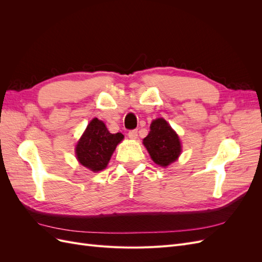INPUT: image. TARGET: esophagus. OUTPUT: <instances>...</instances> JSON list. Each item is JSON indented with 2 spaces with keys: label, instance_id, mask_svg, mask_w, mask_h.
Masks as SVG:
<instances>
[{
  "label": "esophagus",
  "instance_id": "34e87169",
  "mask_svg": "<svg viewBox=\"0 0 262 262\" xmlns=\"http://www.w3.org/2000/svg\"><path fill=\"white\" fill-rule=\"evenodd\" d=\"M128 136H129L130 139L136 140L138 138V130H131V131H129Z\"/></svg>",
  "mask_w": 262,
  "mask_h": 262
}]
</instances>
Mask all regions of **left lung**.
Instances as JSON below:
<instances>
[{
  "label": "left lung",
  "instance_id": "8db88e82",
  "mask_svg": "<svg viewBox=\"0 0 262 262\" xmlns=\"http://www.w3.org/2000/svg\"><path fill=\"white\" fill-rule=\"evenodd\" d=\"M143 144L152 160L163 167L175 162L181 153L178 136L163 118L156 119L150 124V131Z\"/></svg>",
  "mask_w": 262,
  "mask_h": 262
}]
</instances>
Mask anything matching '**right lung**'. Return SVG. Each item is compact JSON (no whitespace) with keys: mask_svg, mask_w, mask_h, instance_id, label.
Returning <instances> with one entry per match:
<instances>
[{"mask_svg":"<svg viewBox=\"0 0 262 262\" xmlns=\"http://www.w3.org/2000/svg\"><path fill=\"white\" fill-rule=\"evenodd\" d=\"M122 140V133H110L104 122L94 118L76 145L77 160L92 171L102 170Z\"/></svg>","mask_w":262,"mask_h":262,"instance_id":"add662e5","label":"right lung"}]
</instances>
